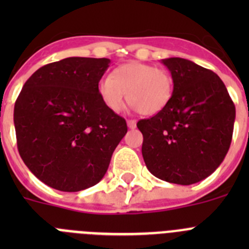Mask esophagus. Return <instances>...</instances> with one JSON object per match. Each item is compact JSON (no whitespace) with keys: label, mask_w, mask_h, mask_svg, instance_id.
Returning a JSON list of instances; mask_svg holds the SVG:
<instances>
[{"label":"esophagus","mask_w":249,"mask_h":249,"mask_svg":"<svg viewBox=\"0 0 249 249\" xmlns=\"http://www.w3.org/2000/svg\"><path fill=\"white\" fill-rule=\"evenodd\" d=\"M127 126H128V128L133 129L136 128V126H137V122H136L135 120H128L127 121Z\"/></svg>","instance_id":"1"}]
</instances>
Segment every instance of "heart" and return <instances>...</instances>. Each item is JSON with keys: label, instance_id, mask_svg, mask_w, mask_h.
Listing matches in <instances>:
<instances>
[{"label": "heart", "instance_id": "obj_1", "mask_svg": "<svg viewBox=\"0 0 249 249\" xmlns=\"http://www.w3.org/2000/svg\"><path fill=\"white\" fill-rule=\"evenodd\" d=\"M98 94L103 105L113 112L122 109L128 98L143 114L163 111L173 96L175 82L171 72L143 62H128L103 77L98 82Z\"/></svg>", "mask_w": 249, "mask_h": 249}]
</instances>
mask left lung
Segmentation results:
<instances>
[{"label": "left lung", "mask_w": 249, "mask_h": 249, "mask_svg": "<svg viewBox=\"0 0 249 249\" xmlns=\"http://www.w3.org/2000/svg\"><path fill=\"white\" fill-rule=\"evenodd\" d=\"M175 82L163 111L138 121L142 156L149 172L176 184L197 183L212 175L231 146L236 107L222 80L192 61L162 59Z\"/></svg>", "instance_id": "1"}]
</instances>
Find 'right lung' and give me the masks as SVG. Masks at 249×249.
I'll return each instance as SVG.
<instances>
[{"instance_id":"1","label":"right lung","mask_w":249,"mask_h":249,"mask_svg":"<svg viewBox=\"0 0 249 249\" xmlns=\"http://www.w3.org/2000/svg\"><path fill=\"white\" fill-rule=\"evenodd\" d=\"M108 58L68 57L38 68L15 103L21 158L39 181L78 192L97 184L127 133L124 118L103 105L98 82Z\"/></svg>"}]
</instances>
